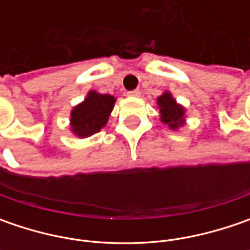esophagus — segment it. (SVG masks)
<instances>
[{
    "mask_svg": "<svg viewBox=\"0 0 250 250\" xmlns=\"http://www.w3.org/2000/svg\"><path fill=\"white\" fill-rule=\"evenodd\" d=\"M128 96H130V97H139L140 96V90L139 89H135V90H130L126 93Z\"/></svg>",
    "mask_w": 250,
    "mask_h": 250,
    "instance_id": "esophagus-1",
    "label": "esophagus"
}]
</instances>
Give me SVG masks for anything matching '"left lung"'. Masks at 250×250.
<instances>
[{"label": "left lung", "instance_id": "8db88e82", "mask_svg": "<svg viewBox=\"0 0 250 250\" xmlns=\"http://www.w3.org/2000/svg\"><path fill=\"white\" fill-rule=\"evenodd\" d=\"M160 112H161V121L164 124H168L169 128L175 129L179 125H182V118H184V108L175 103V100L171 97L169 93H164L160 96L159 99Z\"/></svg>", "mask_w": 250, "mask_h": 250}]
</instances>
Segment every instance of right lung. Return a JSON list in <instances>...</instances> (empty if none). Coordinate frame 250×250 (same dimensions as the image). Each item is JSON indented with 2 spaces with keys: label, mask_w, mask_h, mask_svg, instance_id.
<instances>
[{
  "label": "right lung",
  "mask_w": 250,
  "mask_h": 250,
  "mask_svg": "<svg viewBox=\"0 0 250 250\" xmlns=\"http://www.w3.org/2000/svg\"><path fill=\"white\" fill-rule=\"evenodd\" d=\"M114 103L115 99L110 94L90 91L87 99L72 110L71 125L73 132L79 138H86L99 132L108 120Z\"/></svg>",
  "instance_id": "right-lung-1"
}]
</instances>
